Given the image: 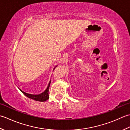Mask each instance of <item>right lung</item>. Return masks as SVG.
<instances>
[{"label": "right lung", "instance_id": "1", "mask_svg": "<svg viewBox=\"0 0 130 130\" xmlns=\"http://www.w3.org/2000/svg\"><path fill=\"white\" fill-rule=\"evenodd\" d=\"M58 66H56L54 68L53 70H54V69L55 67H57ZM50 83H51V80L49 81L48 85H47V87H46V89L45 90L44 92H42V93L40 94H28L26 93V92L23 91L22 90H21L20 88L19 89L22 92V93L24 94L25 96H27V98L31 99H33L34 100H36V101H38V102H45L49 98V86H50Z\"/></svg>", "mask_w": 130, "mask_h": 130}]
</instances>
